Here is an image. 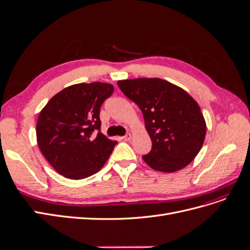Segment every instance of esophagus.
Instances as JSON below:
<instances>
[{
  "label": "esophagus",
  "instance_id": "obj_1",
  "mask_svg": "<svg viewBox=\"0 0 250 250\" xmlns=\"http://www.w3.org/2000/svg\"><path fill=\"white\" fill-rule=\"evenodd\" d=\"M123 139H124V141H130L131 140V134L130 133H127L126 135H124Z\"/></svg>",
  "mask_w": 250,
  "mask_h": 250
}]
</instances>
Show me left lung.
I'll return each mask as SVG.
<instances>
[{
	"instance_id": "8db88e82",
	"label": "left lung",
	"mask_w": 250,
	"mask_h": 250,
	"mask_svg": "<svg viewBox=\"0 0 250 250\" xmlns=\"http://www.w3.org/2000/svg\"><path fill=\"white\" fill-rule=\"evenodd\" d=\"M143 112L152 149L143 160L155 171L184 169L199 153L207 124L198 103L185 89L160 78L118 81Z\"/></svg>"
}]
</instances>
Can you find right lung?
Wrapping results in <instances>:
<instances>
[{
	"mask_svg": "<svg viewBox=\"0 0 250 250\" xmlns=\"http://www.w3.org/2000/svg\"><path fill=\"white\" fill-rule=\"evenodd\" d=\"M109 83H78L52 97L40 112L36 140L53 168L70 179L99 172L117 141L100 132V108L111 96ZM94 130H98L95 136Z\"/></svg>",
	"mask_w": 250,
	"mask_h": 250,
	"instance_id": "right-lung-1",
	"label": "right lung"
}]
</instances>
